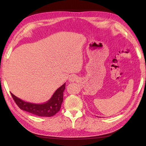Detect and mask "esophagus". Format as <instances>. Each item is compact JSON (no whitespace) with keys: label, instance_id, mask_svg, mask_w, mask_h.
<instances>
[{"label":"esophagus","instance_id":"esophagus-1","mask_svg":"<svg viewBox=\"0 0 146 146\" xmlns=\"http://www.w3.org/2000/svg\"><path fill=\"white\" fill-rule=\"evenodd\" d=\"M77 80H78V78H77L75 76H71V78H70V82H73L76 81Z\"/></svg>","mask_w":146,"mask_h":146}]
</instances>
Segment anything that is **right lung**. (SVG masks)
Instances as JSON below:
<instances>
[{
	"instance_id": "obj_1",
	"label": "right lung",
	"mask_w": 146,
	"mask_h": 146,
	"mask_svg": "<svg viewBox=\"0 0 146 146\" xmlns=\"http://www.w3.org/2000/svg\"><path fill=\"white\" fill-rule=\"evenodd\" d=\"M65 83L55 92L51 98L44 104H34L24 102L11 93L15 104L21 110L39 117H52L60 111L63 100Z\"/></svg>"
}]
</instances>
